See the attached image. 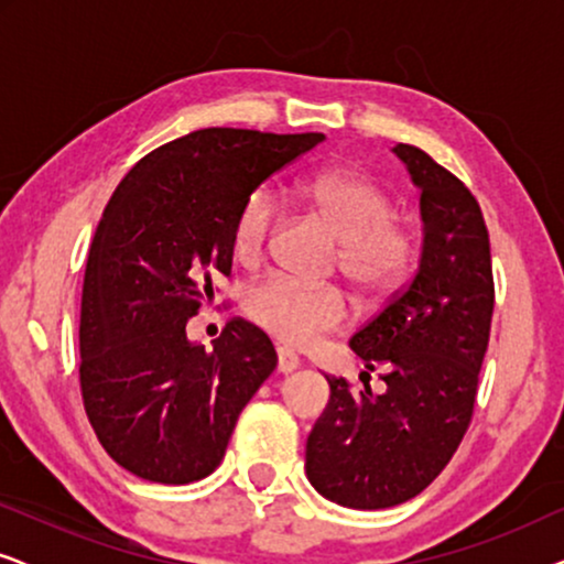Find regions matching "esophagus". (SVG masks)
<instances>
[{
	"instance_id": "34e87169",
	"label": "esophagus",
	"mask_w": 564,
	"mask_h": 564,
	"mask_svg": "<svg viewBox=\"0 0 564 564\" xmlns=\"http://www.w3.org/2000/svg\"><path fill=\"white\" fill-rule=\"evenodd\" d=\"M300 367V359L290 349H276V372L292 375Z\"/></svg>"
}]
</instances>
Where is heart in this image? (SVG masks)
Returning <instances> with one entry per match:
<instances>
[{
  "instance_id": "1",
  "label": "heart",
  "mask_w": 564,
  "mask_h": 564,
  "mask_svg": "<svg viewBox=\"0 0 564 564\" xmlns=\"http://www.w3.org/2000/svg\"><path fill=\"white\" fill-rule=\"evenodd\" d=\"M305 203L328 223L338 241V264L349 280L372 295L388 292L411 269V230L395 223L392 197L367 174L326 169L303 182ZM276 205L269 189H253L238 207L230 243L241 264H257L274 230ZM246 313L288 346H307L346 321V297L336 288H311L269 274L246 292Z\"/></svg>"
}]
</instances>
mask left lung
Wrapping results in <instances>:
<instances>
[{
	"label": "left lung",
	"mask_w": 564,
	"mask_h": 564,
	"mask_svg": "<svg viewBox=\"0 0 564 564\" xmlns=\"http://www.w3.org/2000/svg\"><path fill=\"white\" fill-rule=\"evenodd\" d=\"M392 153L421 192L419 269L349 341L369 372L382 369L384 390L351 395L326 377L330 400L305 444L313 488L359 511L405 503L449 465L473 419L496 300L473 192L415 145Z\"/></svg>",
	"instance_id": "left-lung-1"
}]
</instances>
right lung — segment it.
I'll return each mask as SVG.
<instances>
[{
    "label": "right lung",
    "mask_w": 564,
    "mask_h": 564,
    "mask_svg": "<svg viewBox=\"0 0 564 564\" xmlns=\"http://www.w3.org/2000/svg\"><path fill=\"white\" fill-rule=\"evenodd\" d=\"M323 141L195 130L143 156L115 189L84 274L79 380L99 444L128 473L187 485L220 465L276 351L243 318L205 351L187 321L213 297V276L230 274L243 199Z\"/></svg>",
    "instance_id": "obj_1"
}]
</instances>
